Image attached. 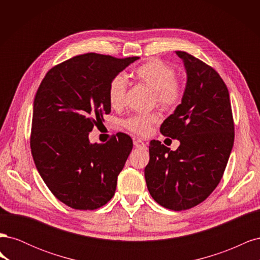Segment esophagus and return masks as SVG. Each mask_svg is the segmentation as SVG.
I'll return each instance as SVG.
<instances>
[{
  "mask_svg": "<svg viewBox=\"0 0 260 260\" xmlns=\"http://www.w3.org/2000/svg\"><path fill=\"white\" fill-rule=\"evenodd\" d=\"M133 144H135V146L136 147H138V148H146V144L143 142L142 140H135L133 141Z\"/></svg>",
  "mask_w": 260,
  "mask_h": 260,
  "instance_id": "obj_1",
  "label": "esophagus"
}]
</instances>
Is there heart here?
<instances>
[{
  "label": "heart",
  "instance_id": "obj_1",
  "mask_svg": "<svg viewBox=\"0 0 260 260\" xmlns=\"http://www.w3.org/2000/svg\"><path fill=\"white\" fill-rule=\"evenodd\" d=\"M136 79L147 85L155 93L157 104L164 109H174L183 98V86L175 78V70L159 59H149L133 70ZM128 81L123 75H117L109 82L107 98L113 108L122 107ZM158 121L157 115L135 116L124 122L130 131L146 135L151 124Z\"/></svg>",
  "mask_w": 260,
  "mask_h": 260
}]
</instances>
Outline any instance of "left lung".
Listing matches in <instances>:
<instances>
[{
  "label": "left lung",
  "instance_id": "left-lung-1",
  "mask_svg": "<svg viewBox=\"0 0 260 260\" xmlns=\"http://www.w3.org/2000/svg\"><path fill=\"white\" fill-rule=\"evenodd\" d=\"M186 84L174 114L160 125L164 136L180 141L176 151L153 140L144 169L152 198L165 208L185 210L205 201L222 178L234 142L229 91L205 62L182 51Z\"/></svg>",
  "mask_w": 260,
  "mask_h": 260
}]
</instances>
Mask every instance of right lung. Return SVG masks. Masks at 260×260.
I'll use <instances>...</instances> for the list:
<instances>
[{
    "label": "right lung",
    "mask_w": 260,
    "mask_h": 260,
    "mask_svg": "<svg viewBox=\"0 0 260 260\" xmlns=\"http://www.w3.org/2000/svg\"><path fill=\"white\" fill-rule=\"evenodd\" d=\"M139 57L88 53L50 69L34 102L30 147L36 167L55 198L74 209L111 201L133 143L124 133L105 144L89 133L111 113V80Z\"/></svg>",
    "instance_id": "obj_1"
}]
</instances>
